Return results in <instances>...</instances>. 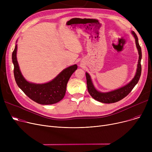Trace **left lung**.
Returning <instances> with one entry per match:
<instances>
[{"label":"left lung","mask_w":152,"mask_h":152,"mask_svg":"<svg viewBox=\"0 0 152 152\" xmlns=\"http://www.w3.org/2000/svg\"><path fill=\"white\" fill-rule=\"evenodd\" d=\"M132 34L134 35L135 39V44L138 49L139 52V61H138V65H137V69L136 71V74H135L134 77L132 79V81L126 86L121 87L120 89H118L113 91H111L109 92L106 93H102L99 92L95 89V87L92 83L91 76L89 75L86 73V79H87V90H88L89 93L94 98L95 100H96L100 102H102L104 103H115L119 100H122L123 98L126 97L128 95L134 86L136 85L139 80L140 75H141V71H142V67H141V58H142V51H141V47L139 45V41H138V37L134 31L132 32Z\"/></svg>","instance_id":"left-lung-1"}]
</instances>
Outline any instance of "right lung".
<instances>
[{
  "instance_id": "right-lung-1",
  "label": "right lung",
  "mask_w": 152,
  "mask_h": 152,
  "mask_svg": "<svg viewBox=\"0 0 152 152\" xmlns=\"http://www.w3.org/2000/svg\"><path fill=\"white\" fill-rule=\"evenodd\" d=\"M17 45L12 53L14 76L18 86L31 100L42 105H51L60 102L66 93V85L71 76L77 69L74 65L64 70L49 83L42 84L30 83L22 76L17 60Z\"/></svg>"
}]
</instances>
